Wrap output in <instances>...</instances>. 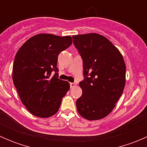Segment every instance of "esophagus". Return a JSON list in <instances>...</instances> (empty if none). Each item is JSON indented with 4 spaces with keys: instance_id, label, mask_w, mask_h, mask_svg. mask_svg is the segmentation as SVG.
Masks as SVG:
<instances>
[{
    "instance_id": "obj_1",
    "label": "esophagus",
    "mask_w": 147,
    "mask_h": 147,
    "mask_svg": "<svg viewBox=\"0 0 147 147\" xmlns=\"http://www.w3.org/2000/svg\"><path fill=\"white\" fill-rule=\"evenodd\" d=\"M76 83H75V82H71L70 83V87L71 88H73V87H76Z\"/></svg>"
}]
</instances>
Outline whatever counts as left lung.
Returning a JSON list of instances; mask_svg holds the SVG:
<instances>
[{"label": "left lung", "mask_w": 147, "mask_h": 147, "mask_svg": "<svg viewBox=\"0 0 147 147\" xmlns=\"http://www.w3.org/2000/svg\"><path fill=\"white\" fill-rule=\"evenodd\" d=\"M73 43L83 61L82 94L76 102L78 112L88 120L107 116L122 94L126 65L122 55L109 40L97 33L73 35Z\"/></svg>", "instance_id": "left-lung-1"}]
</instances>
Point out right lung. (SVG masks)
<instances>
[{"mask_svg": "<svg viewBox=\"0 0 147 147\" xmlns=\"http://www.w3.org/2000/svg\"><path fill=\"white\" fill-rule=\"evenodd\" d=\"M72 42L70 36L38 34L16 53L13 81L22 103L32 115L47 118L58 111L69 83L57 78V57ZM53 70L56 73L51 76Z\"/></svg>", "mask_w": 147, "mask_h": 147, "instance_id": "obj_1", "label": "right lung"}]
</instances>
